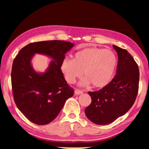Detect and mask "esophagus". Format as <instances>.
I'll use <instances>...</instances> for the list:
<instances>
[{
  "instance_id": "34e87169",
  "label": "esophagus",
  "mask_w": 149,
  "mask_h": 149,
  "mask_svg": "<svg viewBox=\"0 0 149 149\" xmlns=\"http://www.w3.org/2000/svg\"><path fill=\"white\" fill-rule=\"evenodd\" d=\"M83 90H81V89H77L76 90L74 91V93L76 95H80L81 93H83Z\"/></svg>"
}]
</instances>
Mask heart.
<instances>
[{
	"label": "heart",
	"instance_id": "obj_1",
	"mask_svg": "<svg viewBox=\"0 0 149 149\" xmlns=\"http://www.w3.org/2000/svg\"><path fill=\"white\" fill-rule=\"evenodd\" d=\"M117 57L113 51L98 47H86L75 53L73 60L64 58L61 70L69 83H74L83 74L81 84L89 83L94 87H102L112 79L117 66Z\"/></svg>",
	"mask_w": 149,
	"mask_h": 149
}]
</instances>
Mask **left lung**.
I'll return each mask as SVG.
<instances>
[{
  "label": "left lung",
  "mask_w": 149,
  "mask_h": 149,
  "mask_svg": "<svg viewBox=\"0 0 149 149\" xmlns=\"http://www.w3.org/2000/svg\"><path fill=\"white\" fill-rule=\"evenodd\" d=\"M118 54L117 74L109 84L89 91L91 103L85 110L87 117L97 125H107L127 113L136 100L139 86V69L127 50L113 45Z\"/></svg>",
  "instance_id": "8db88e82"
}]
</instances>
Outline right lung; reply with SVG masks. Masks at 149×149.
<instances>
[{
    "mask_svg": "<svg viewBox=\"0 0 149 149\" xmlns=\"http://www.w3.org/2000/svg\"><path fill=\"white\" fill-rule=\"evenodd\" d=\"M73 46L64 40L32 42L22 48L14 59L11 70L14 101L32 123H49L60 113L66 100L74 94L61 70L65 54ZM34 53L46 54L54 60L45 73H37L31 67Z\"/></svg>",
    "mask_w": 149,
    "mask_h": 149,
    "instance_id": "right-lung-1",
    "label": "right lung"
}]
</instances>
